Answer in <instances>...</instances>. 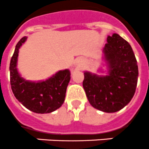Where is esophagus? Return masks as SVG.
Returning a JSON list of instances; mask_svg holds the SVG:
<instances>
[{
    "label": "esophagus",
    "instance_id": "esophagus-1",
    "mask_svg": "<svg viewBox=\"0 0 149 149\" xmlns=\"http://www.w3.org/2000/svg\"><path fill=\"white\" fill-rule=\"evenodd\" d=\"M82 61H80V60H79L78 61H77V64H82Z\"/></svg>",
    "mask_w": 149,
    "mask_h": 149
}]
</instances>
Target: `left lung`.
<instances>
[{
  "label": "left lung",
  "mask_w": 149,
  "mask_h": 149,
  "mask_svg": "<svg viewBox=\"0 0 149 149\" xmlns=\"http://www.w3.org/2000/svg\"><path fill=\"white\" fill-rule=\"evenodd\" d=\"M109 75L85 73L82 85L91 105L105 112H115L131 100L138 80V66L131 46L117 33L107 37L103 49Z\"/></svg>",
  "instance_id": "obj_1"
}]
</instances>
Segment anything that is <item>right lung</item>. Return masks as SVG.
Segmentation results:
<instances>
[{"label": "right lung", "mask_w": 149, "mask_h": 149, "mask_svg": "<svg viewBox=\"0 0 149 149\" xmlns=\"http://www.w3.org/2000/svg\"><path fill=\"white\" fill-rule=\"evenodd\" d=\"M26 37L19 41L10 64V85L15 98L24 107L36 113H49L61 107L70 79L68 70L59 71L46 81L31 82L21 78L16 69L19 49Z\"/></svg>", "instance_id": "add662e5"}]
</instances>
